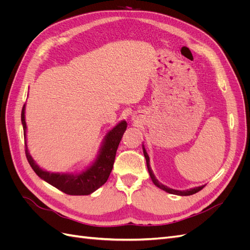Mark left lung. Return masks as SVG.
Instances as JSON below:
<instances>
[{
    "instance_id": "obj_1",
    "label": "left lung",
    "mask_w": 250,
    "mask_h": 250,
    "mask_svg": "<svg viewBox=\"0 0 250 250\" xmlns=\"http://www.w3.org/2000/svg\"><path fill=\"white\" fill-rule=\"evenodd\" d=\"M143 151H144V155H145V158H146L147 168H148V172H149V174H150V177H151V179H152L153 184H154L156 187L162 188V190H164V191H166V192H168V193H170V194H175V195H179V196H188V195H193V194H195V193H197V192L201 191L202 188H204V186H201V187H198V188H191V190H188V191H177V190H173V188H168V187H166V186L162 185V184L160 183V181H158V180L155 178L154 174L152 173V170H151V168H150V165H149V156H148V154H147V152H146V150H145V148H144V147H143Z\"/></svg>"
}]
</instances>
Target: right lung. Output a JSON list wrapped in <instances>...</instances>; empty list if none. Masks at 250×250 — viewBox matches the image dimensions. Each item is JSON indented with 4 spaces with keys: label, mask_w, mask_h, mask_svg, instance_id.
<instances>
[{
    "label": "right lung",
    "mask_w": 250,
    "mask_h": 250,
    "mask_svg": "<svg viewBox=\"0 0 250 250\" xmlns=\"http://www.w3.org/2000/svg\"><path fill=\"white\" fill-rule=\"evenodd\" d=\"M21 124L22 128H24V137L26 139L27 126L25 121V105L21 109ZM126 128L127 123L125 121H122L112 130H110L105 137V141L101 148L100 154L98 156V160L92 167H89L84 172L77 174V175L50 173L42 170L35 164L31 155L29 154L27 143L25 141L26 157L37 175L44 181H47L48 184L58 188V190L67 195H89L107 181L113 167V163H115L117 149L121 140H122Z\"/></svg>",
    "instance_id": "1"
}]
</instances>
